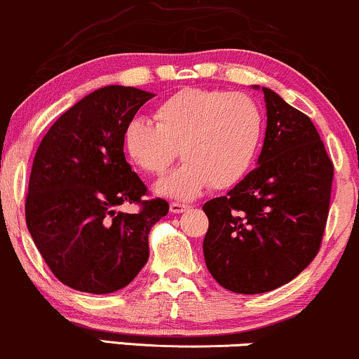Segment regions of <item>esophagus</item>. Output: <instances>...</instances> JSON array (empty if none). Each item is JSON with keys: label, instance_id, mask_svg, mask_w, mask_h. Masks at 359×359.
I'll return each mask as SVG.
<instances>
[{"label": "esophagus", "instance_id": "34e87169", "mask_svg": "<svg viewBox=\"0 0 359 359\" xmlns=\"http://www.w3.org/2000/svg\"><path fill=\"white\" fill-rule=\"evenodd\" d=\"M168 209H170L172 214H182V212H185V210L189 209V205L180 204V202H172V204L168 205Z\"/></svg>", "mask_w": 359, "mask_h": 359}]
</instances>
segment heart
<instances>
[{
    "instance_id": "obj_1",
    "label": "heart",
    "mask_w": 359,
    "mask_h": 359,
    "mask_svg": "<svg viewBox=\"0 0 359 359\" xmlns=\"http://www.w3.org/2000/svg\"><path fill=\"white\" fill-rule=\"evenodd\" d=\"M155 123L133 118L123 150L149 175H163L177 155L184 162L155 185V192L192 201L209 187L236 185L256 161L264 115L254 98L222 90L184 88L158 103Z\"/></svg>"
}]
</instances>
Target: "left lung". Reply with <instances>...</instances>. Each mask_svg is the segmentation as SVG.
Returning <instances> with one entry per match:
<instances>
[{
    "label": "left lung",
    "instance_id": "1",
    "mask_svg": "<svg viewBox=\"0 0 359 359\" xmlns=\"http://www.w3.org/2000/svg\"><path fill=\"white\" fill-rule=\"evenodd\" d=\"M267 125L257 167L205 202L204 259L222 287L273 291L316 257L330 212L332 162L308 115L266 86Z\"/></svg>",
    "mask_w": 359,
    "mask_h": 359
}]
</instances>
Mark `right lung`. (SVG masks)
Instances as JSON below:
<instances>
[{"label":"right lung","mask_w":359,"mask_h":359,"mask_svg":"<svg viewBox=\"0 0 359 359\" xmlns=\"http://www.w3.org/2000/svg\"><path fill=\"white\" fill-rule=\"evenodd\" d=\"M133 86L109 85L67 110L34 155L27 226L56 278L76 291L110 294L130 284L149 261V234L168 212L125 161L123 130L147 100ZM142 203L137 215L118 207Z\"/></svg>","instance_id":"right-lung-1"}]
</instances>
